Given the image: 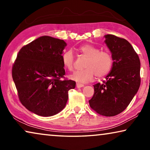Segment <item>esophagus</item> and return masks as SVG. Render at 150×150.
Wrapping results in <instances>:
<instances>
[{"instance_id":"34e87169","label":"esophagus","mask_w":150,"mask_h":150,"mask_svg":"<svg viewBox=\"0 0 150 150\" xmlns=\"http://www.w3.org/2000/svg\"><path fill=\"white\" fill-rule=\"evenodd\" d=\"M76 86H77V88H79L83 87L84 85H83V84H81V83H76Z\"/></svg>"}]
</instances>
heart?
Instances as JSON below:
<instances>
[{
	"instance_id": "b5f03b06",
	"label": "heart",
	"mask_w": 150,
	"mask_h": 150,
	"mask_svg": "<svg viewBox=\"0 0 150 150\" xmlns=\"http://www.w3.org/2000/svg\"><path fill=\"white\" fill-rule=\"evenodd\" d=\"M81 55L87 58L81 71H75L71 78L81 83H86L93 79L94 75L97 78L106 76L110 72L113 66V58L107 51H100L99 48L86 44L79 47ZM62 64L69 71H73L75 67V58L72 50H67L62 55Z\"/></svg>"
}]
</instances>
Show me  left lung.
<instances>
[{"label": "left lung", "mask_w": 150, "mask_h": 150, "mask_svg": "<svg viewBox=\"0 0 150 150\" xmlns=\"http://www.w3.org/2000/svg\"><path fill=\"white\" fill-rule=\"evenodd\" d=\"M105 37L113 58L112 69L106 81L94 85V93L89 104L98 114L111 117L125 110L137 92L141 83V63L128 41L113 35Z\"/></svg>", "instance_id": "left-lung-1"}]
</instances>
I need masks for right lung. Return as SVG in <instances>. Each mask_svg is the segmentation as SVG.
<instances>
[{"instance_id":"1","label":"right lung","mask_w":150,"mask_h":150,"mask_svg":"<svg viewBox=\"0 0 150 150\" xmlns=\"http://www.w3.org/2000/svg\"><path fill=\"white\" fill-rule=\"evenodd\" d=\"M64 40L42 36L23 46L12 67L20 102L31 112L52 116L66 106L75 81L64 78L62 61Z\"/></svg>"}]
</instances>
